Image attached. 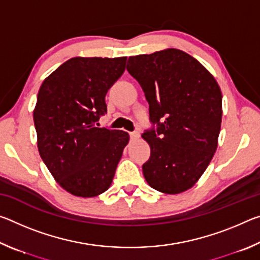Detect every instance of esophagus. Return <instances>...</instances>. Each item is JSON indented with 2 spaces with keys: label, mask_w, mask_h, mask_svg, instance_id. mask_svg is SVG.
Masks as SVG:
<instances>
[{
  "label": "esophagus",
  "mask_w": 260,
  "mask_h": 260,
  "mask_svg": "<svg viewBox=\"0 0 260 260\" xmlns=\"http://www.w3.org/2000/svg\"><path fill=\"white\" fill-rule=\"evenodd\" d=\"M129 136H131V140H136V139H139L140 133L139 132H131Z\"/></svg>",
  "instance_id": "34e87169"
}]
</instances>
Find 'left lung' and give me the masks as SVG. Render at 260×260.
<instances>
[{"label": "left lung", "instance_id": "1", "mask_svg": "<svg viewBox=\"0 0 260 260\" xmlns=\"http://www.w3.org/2000/svg\"><path fill=\"white\" fill-rule=\"evenodd\" d=\"M126 69L149 103L152 127L142 138L151 152L142 165L144 178L158 191H186L217 150L221 90L199 60L179 49L132 56Z\"/></svg>", "mask_w": 260, "mask_h": 260}]
</instances>
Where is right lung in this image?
<instances>
[{"label":"right lung","instance_id":"1","mask_svg":"<svg viewBox=\"0 0 260 260\" xmlns=\"http://www.w3.org/2000/svg\"><path fill=\"white\" fill-rule=\"evenodd\" d=\"M127 57H74L42 82L33 112L38 149L61 188L79 197L108 190L122 150L124 131L99 127L105 95L125 71Z\"/></svg>","mask_w":260,"mask_h":260}]
</instances>
